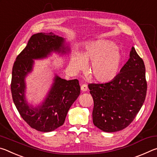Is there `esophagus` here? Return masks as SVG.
Returning a JSON list of instances; mask_svg holds the SVG:
<instances>
[{
  "label": "esophagus",
  "instance_id": "1",
  "mask_svg": "<svg viewBox=\"0 0 157 157\" xmlns=\"http://www.w3.org/2000/svg\"><path fill=\"white\" fill-rule=\"evenodd\" d=\"M81 90L82 91V92H85L88 90V86H87L86 84H82L81 85Z\"/></svg>",
  "mask_w": 157,
  "mask_h": 157
}]
</instances>
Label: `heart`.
<instances>
[{
    "label": "heart",
    "mask_w": 157,
    "mask_h": 157,
    "mask_svg": "<svg viewBox=\"0 0 157 157\" xmlns=\"http://www.w3.org/2000/svg\"><path fill=\"white\" fill-rule=\"evenodd\" d=\"M92 62L91 74L97 82L107 83L118 75L122 63V55L113 42L100 40L89 44L81 57L74 55L71 66L76 71L86 68V62Z\"/></svg>",
    "instance_id": "heart-1"
}]
</instances>
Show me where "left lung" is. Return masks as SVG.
Segmentation results:
<instances>
[{"instance_id": "left-lung-1", "label": "left lung", "mask_w": 157, "mask_h": 157, "mask_svg": "<svg viewBox=\"0 0 157 157\" xmlns=\"http://www.w3.org/2000/svg\"><path fill=\"white\" fill-rule=\"evenodd\" d=\"M116 78L107 83L88 85L94 99L93 123L105 132L126 128L134 121L147 94L145 67L134 47Z\"/></svg>"}]
</instances>
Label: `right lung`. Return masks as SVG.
I'll return each instance as SVG.
<instances>
[{
  "label": "right lung",
  "instance_id": "right-lung-1",
  "mask_svg": "<svg viewBox=\"0 0 157 157\" xmlns=\"http://www.w3.org/2000/svg\"><path fill=\"white\" fill-rule=\"evenodd\" d=\"M63 43L62 37L52 33L33 34L13 65L11 81L13 101L23 120L37 131L52 132L62 126L71 106L80 94L78 79L66 80L56 76L48 95L40 107H29L25 100L24 79L32 71L33 59L46 57L52 51L66 52L67 49Z\"/></svg>",
  "mask_w": 157,
  "mask_h": 157
}]
</instances>
